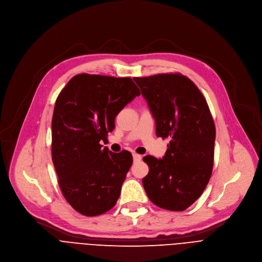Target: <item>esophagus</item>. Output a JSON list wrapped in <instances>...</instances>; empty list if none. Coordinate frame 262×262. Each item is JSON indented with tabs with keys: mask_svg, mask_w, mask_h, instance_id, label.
Listing matches in <instances>:
<instances>
[{
	"mask_svg": "<svg viewBox=\"0 0 262 262\" xmlns=\"http://www.w3.org/2000/svg\"><path fill=\"white\" fill-rule=\"evenodd\" d=\"M133 158H134L135 162H138V161H140L142 159V157L140 155H138V154H133Z\"/></svg>",
	"mask_w": 262,
	"mask_h": 262,
	"instance_id": "esophagus-1",
	"label": "esophagus"
}]
</instances>
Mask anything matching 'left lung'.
Returning a JSON list of instances; mask_svg holds the SVG:
<instances>
[{
  "label": "left lung",
  "mask_w": 262,
  "mask_h": 262,
  "mask_svg": "<svg viewBox=\"0 0 262 262\" xmlns=\"http://www.w3.org/2000/svg\"><path fill=\"white\" fill-rule=\"evenodd\" d=\"M156 121L157 137L169 138L162 159L146 156L149 171L142 180L149 200L181 212L193 204L210 181L216 128L198 87L181 74L134 78Z\"/></svg>",
  "instance_id": "left-lung-1"
}]
</instances>
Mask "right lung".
I'll use <instances>...</instances> for the list:
<instances>
[{
	"label": "right lung",
	"instance_id": "obj_1",
	"mask_svg": "<svg viewBox=\"0 0 262 262\" xmlns=\"http://www.w3.org/2000/svg\"><path fill=\"white\" fill-rule=\"evenodd\" d=\"M140 91L130 78L80 74L59 94L51 122V155L66 201L84 216L115 206L133 164L127 150L102 148L115 118Z\"/></svg>",
	"mask_w": 262,
	"mask_h": 262
}]
</instances>
